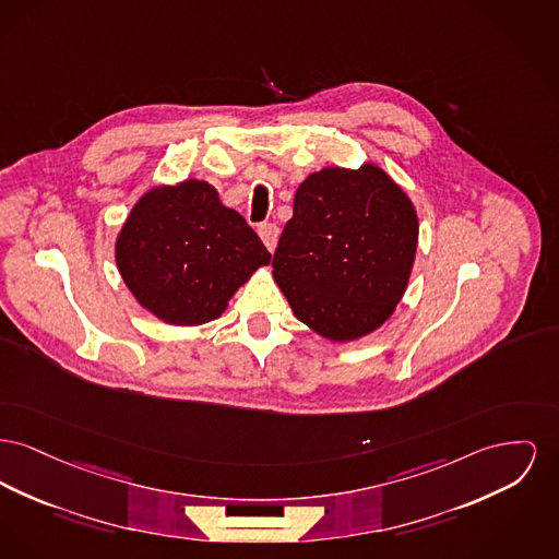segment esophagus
<instances>
[{
  "instance_id": "1",
  "label": "esophagus",
  "mask_w": 559,
  "mask_h": 559,
  "mask_svg": "<svg viewBox=\"0 0 559 559\" xmlns=\"http://www.w3.org/2000/svg\"><path fill=\"white\" fill-rule=\"evenodd\" d=\"M278 226L276 224H262L260 226V236H262L263 245L267 251H274L276 249V242H278Z\"/></svg>"
}]
</instances>
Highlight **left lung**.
Segmentation results:
<instances>
[{"mask_svg": "<svg viewBox=\"0 0 559 559\" xmlns=\"http://www.w3.org/2000/svg\"><path fill=\"white\" fill-rule=\"evenodd\" d=\"M418 245L412 200L378 166L312 173L274 251V281L294 314L346 342L380 328L405 294Z\"/></svg>", "mask_w": 559, "mask_h": 559, "instance_id": "obj_1", "label": "left lung"}]
</instances>
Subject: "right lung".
<instances>
[{"mask_svg": "<svg viewBox=\"0 0 559 559\" xmlns=\"http://www.w3.org/2000/svg\"><path fill=\"white\" fill-rule=\"evenodd\" d=\"M270 258L245 217L197 179L147 192L116 242L118 270L132 296L170 325L217 319Z\"/></svg>", "mask_w": 559, "mask_h": 559, "instance_id": "add662e5", "label": "right lung"}]
</instances>
